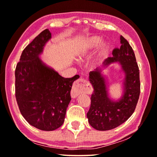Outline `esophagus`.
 <instances>
[{"mask_svg":"<svg viewBox=\"0 0 157 157\" xmlns=\"http://www.w3.org/2000/svg\"><path fill=\"white\" fill-rule=\"evenodd\" d=\"M86 82L84 79H79L78 80L75 82L74 85L72 86L71 90V97L72 98H75L82 92L86 89Z\"/></svg>","mask_w":157,"mask_h":157,"instance_id":"34e87169","label":"esophagus"}]
</instances>
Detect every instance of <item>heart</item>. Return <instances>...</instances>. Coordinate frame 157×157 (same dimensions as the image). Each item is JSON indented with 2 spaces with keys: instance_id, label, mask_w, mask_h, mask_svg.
Here are the masks:
<instances>
[{
  "instance_id": "obj_1",
  "label": "heart",
  "mask_w": 157,
  "mask_h": 157,
  "mask_svg": "<svg viewBox=\"0 0 157 157\" xmlns=\"http://www.w3.org/2000/svg\"><path fill=\"white\" fill-rule=\"evenodd\" d=\"M100 42V39L99 38V37L97 36H93V37H91V38H90L88 39V41H86V46H87L88 48H94L97 46L98 44H99ZM85 52H84L82 53H81L80 54V56H85Z\"/></svg>"
}]
</instances>
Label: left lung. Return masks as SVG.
<instances>
[{
	"label": "left lung",
	"mask_w": 157,
	"mask_h": 157,
	"mask_svg": "<svg viewBox=\"0 0 157 157\" xmlns=\"http://www.w3.org/2000/svg\"><path fill=\"white\" fill-rule=\"evenodd\" d=\"M121 46L113 50V57L104 60L106 67L114 62H119L125 72L123 95L118 100L110 99L106 79L102 68L90 72V83L94 88L91 96V105L86 113L89 123L98 130H109L125 122L134 113L140 93L139 67L134 51L128 41L121 36Z\"/></svg>",
	"instance_id": "8db88e82"
}]
</instances>
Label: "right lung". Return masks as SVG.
I'll use <instances>...</instances> for the list:
<instances>
[{"instance_id": "right-lung-1", "label": "right lung", "mask_w": 157, "mask_h": 157, "mask_svg": "<svg viewBox=\"0 0 157 157\" xmlns=\"http://www.w3.org/2000/svg\"><path fill=\"white\" fill-rule=\"evenodd\" d=\"M51 38L48 29L28 44L15 68V97L20 113L30 125L52 131L63 125L78 75L64 78L39 58Z\"/></svg>"}]
</instances>
